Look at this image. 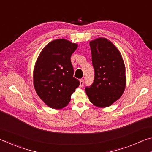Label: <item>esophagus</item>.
Wrapping results in <instances>:
<instances>
[{"label": "esophagus", "instance_id": "obj_1", "mask_svg": "<svg viewBox=\"0 0 152 152\" xmlns=\"http://www.w3.org/2000/svg\"><path fill=\"white\" fill-rule=\"evenodd\" d=\"M84 85V80L83 79H80V86L82 87Z\"/></svg>", "mask_w": 152, "mask_h": 152}]
</instances>
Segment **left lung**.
<instances>
[{"label": "left lung", "mask_w": 152, "mask_h": 152, "mask_svg": "<svg viewBox=\"0 0 152 152\" xmlns=\"http://www.w3.org/2000/svg\"><path fill=\"white\" fill-rule=\"evenodd\" d=\"M94 82L86 87L87 96L92 104L107 107L119 99L126 86L125 67L119 51L106 38L99 37L90 42Z\"/></svg>", "instance_id": "obj_1"}]
</instances>
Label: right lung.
Wrapping results in <instances>:
<instances>
[{
	"mask_svg": "<svg viewBox=\"0 0 152 152\" xmlns=\"http://www.w3.org/2000/svg\"><path fill=\"white\" fill-rule=\"evenodd\" d=\"M78 44L64 39L53 40L43 49L33 71V84L39 97L48 107L62 109L80 82L73 77L70 58Z\"/></svg>",
	"mask_w": 152,
	"mask_h": 152,
	"instance_id": "right-lung-1",
	"label": "right lung"
}]
</instances>
